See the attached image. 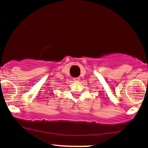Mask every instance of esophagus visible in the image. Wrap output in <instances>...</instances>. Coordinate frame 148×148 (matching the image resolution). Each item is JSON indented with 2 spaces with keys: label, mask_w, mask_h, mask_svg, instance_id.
<instances>
[{
  "label": "esophagus",
  "mask_w": 148,
  "mask_h": 148,
  "mask_svg": "<svg viewBox=\"0 0 148 148\" xmlns=\"http://www.w3.org/2000/svg\"><path fill=\"white\" fill-rule=\"evenodd\" d=\"M79 80H80V78H79V77H76V78H74V82H79Z\"/></svg>",
  "instance_id": "obj_1"
}]
</instances>
